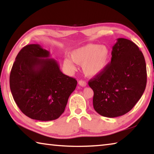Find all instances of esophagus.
Segmentation results:
<instances>
[{"label": "esophagus", "mask_w": 154, "mask_h": 154, "mask_svg": "<svg viewBox=\"0 0 154 154\" xmlns=\"http://www.w3.org/2000/svg\"><path fill=\"white\" fill-rule=\"evenodd\" d=\"M78 83H79V85H81V86H82V87H85L87 85L86 82H84V81H82V80L79 81V82H78Z\"/></svg>", "instance_id": "34e87169"}]
</instances>
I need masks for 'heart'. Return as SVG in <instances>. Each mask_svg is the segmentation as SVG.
Here are the masks:
<instances>
[{
    "label": "heart",
    "instance_id": "1",
    "mask_svg": "<svg viewBox=\"0 0 154 154\" xmlns=\"http://www.w3.org/2000/svg\"><path fill=\"white\" fill-rule=\"evenodd\" d=\"M71 60L66 58L64 64L70 70L75 69V63L82 66L88 77H95L102 72L108 64L109 50L107 47L89 43L75 49L70 54Z\"/></svg>",
    "mask_w": 154,
    "mask_h": 154
}]
</instances>
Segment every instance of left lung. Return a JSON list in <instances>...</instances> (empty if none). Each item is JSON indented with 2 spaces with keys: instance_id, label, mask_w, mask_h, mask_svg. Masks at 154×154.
<instances>
[{
  "instance_id": "8db88e82",
  "label": "left lung",
  "mask_w": 154,
  "mask_h": 154,
  "mask_svg": "<svg viewBox=\"0 0 154 154\" xmlns=\"http://www.w3.org/2000/svg\"><path fill=\"white\" fill-rule=\"evenodd\" d=\"M111 56V63L88 82L94 91V109L106 118L129 112L142 96L147 83L145 60L136 44L119 38Z\"/></svg>"
}]
</instances>
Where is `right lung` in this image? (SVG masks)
<instances>
[{"mask_svg": "<svg viewBox=\"0 0 154 154\" xmlns=\"http://www.w3.org/2000/svg\"><path fill=\"white\" fill-rule=\"evenodd\" d=\"M49 57V51L38 44L27 45L18 53L10 73L15 103L28 118L39 121L58 119L77 83Z\"/></svg>", "mask_w": 154, "mask_h": 154, "instance_id": "add662e5", "label": "right lung"}]
</instances>
